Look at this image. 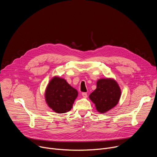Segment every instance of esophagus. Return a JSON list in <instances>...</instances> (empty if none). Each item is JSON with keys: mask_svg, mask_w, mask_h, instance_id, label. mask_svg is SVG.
<instances>
[{"mask_svg": "<svg viewBox=\"0 0 157 157\" xmlns=\"http://www.w3.org/2000/svg\"><path fill=\"white\" fill-rule=\"evenodd\" d=\"M82 96L84 98H87V94L86 93H82Z\"/></svg>", "mask_w": 157, "mask_h": 157, "instance_id": "obj_1", "label": "esophagus"}]
</instances>
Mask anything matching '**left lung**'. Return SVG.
Here are the masks:
<instances>
[{
  "label": "left lung",
  "mask_w": 157,
  "mask_h": 157,
  "mask_svg": "<svg viewBox=\"0 0 157 157\" xmlns=\"http://www.w3.org/2000/svg\"><path fill=\"white\" fill-rule=\"evenodd\" d=\"M121 94V89L114 79H101L97 82V88L89 95L101 113L113 108L118 103Z\"/></svg>",
  "instance_id": "1"
}]
</instances>
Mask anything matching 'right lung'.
Masks as SVG:
<instances>
[{"label": "right lung", "mask_w": 157, "mask_h": 157, "mask_svg": "<svg viewBox=\"0 0 157 157\" xmlns=\"http://www.w3.org/2000/svg\"><path fill=\"white\" fill-rule=\"evenodd\" d=\"M78 94L77 90L65 79L55 77L47 87L45 99L53 110L57 113H65L71 109Z\"/></svg>", "instance_id": "obj_1"}]
</instances>
